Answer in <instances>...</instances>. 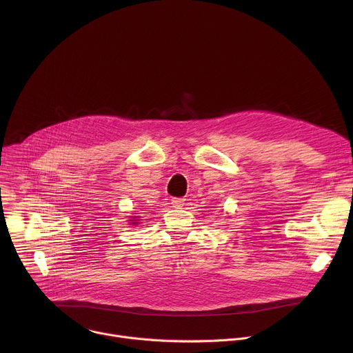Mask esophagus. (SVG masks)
Masks as SVG:
<instances>
[{
    "mask_svg": "<svg viewBox=\"0 0 353 353\" xmlns=\"http://www.w3.org/2000/svg\"><path fill=\"white\" fill-rule=\"evenodd\" d=\"M184 204H185V199L184 198H173L172 199L173 208H181Z\"/></svg>",
    "mask_w": 353,
    "mask_h": 353,
    "instance_id": "34e87169",
    "label": "esophagus"
}]
</instances>
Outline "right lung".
<instances>
[{"label":"right lung","mask_w":353,"mask_h":353,"mask_svg":"<svg viewBox=\"0 0 353 353\" xmlns=\"http://www.w3.org/2000/svg\"><path fill=\"white\" fill-rule=\"evenodd\" d=\"M141 216H137V215H132V216H130V219H128V225H132V226H137V225H139V219Z\"/></svg>","instance_id":"obj_1"}]
</instances>
